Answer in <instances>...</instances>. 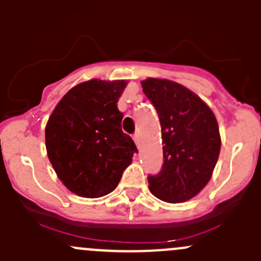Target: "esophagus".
<instances>
[{"label":"esophagus","instance_id":"esophagus-1","mask_svg":"<svg viewBox=\"0 0 261 261\" xmlns=\"http://www.w3.org/2000/svg\"><path fill=\"white\" fill-rule=\"evenodd\" d=\"M134 141H135V144L136 145H140V134L139 133H136L135 135H134Z\"/></svg>","mask_w":261,"mask_h":261}]
</instances>
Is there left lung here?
<instances>
[{
  "mask_svg": "<svg viewBox=\"0 0 261 261\" xmlns=\"http://www.w3.org/2000/svg\"><path fill=\"white\" fill-rule=\"evenodd\" d=\"M162 126V172L149 177V189L168 203L189 201L207 186L221 150L218 123L196 93L164 78L141 82Z\"/></svg>",
  "mask_w": 261,
  "mask_h": 261,
  "instance_id": "left-lung-1",
  "label": "left lung"
}]
</instances>
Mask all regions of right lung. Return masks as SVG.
I'll list each match as a JSON object with an SVG mask.
<instances>
[{"instance_id": "1", "label": "right lung", "mask_w": 261, "mask_h": 261, "mask_svg": "<svg viewBox=\"0 0 261 261\" xmlns=\"http://www.w3.org/2000/svg\"><path fill=\"white\" fill-rule=\"evenodd\" d=\"M127 81L91 80L70 88L45 126L48 158L62 183L77 196L111 193L133 163L135 143L121 130L117 102Z\"/></svg>"}]
</instances>
